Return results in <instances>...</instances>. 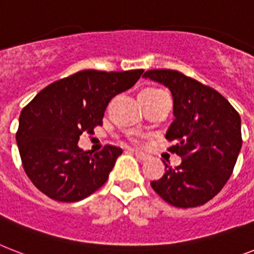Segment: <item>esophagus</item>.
<instances>
[{"mask_svg": "<svg viewBox=\"0 0 254 254\" xmlns=\"http://www.w3.org/2000/svg\"><path fill=\"white\" fill-rule=\"evenodd\" d=\"M133 154L135 155V158H137L139 162H143V160H146L148 158V155H146L145 152H141V151H133Z\"/></svg>", "mask_w": 254, "mask_h": 254, "instance_id": "1", "label": "esophagus"}]
</instances>
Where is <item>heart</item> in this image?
<instances>
[{
  "instance_id": "heart-1",
  "label": "heart",
  "mask_w": 254,
  "mask_h": 254,
  "mask_svg": "<svg viewBox=\"0 0 254 254\" xmlns=\"http://www.w3.org/2000/svg\"><path fill=\"white\" fill-rule=\"evenodd\" d=\"M158 90H159V88L150 87V88H145V90H142V91H158Z\"/></svg>"
}]
</instances>
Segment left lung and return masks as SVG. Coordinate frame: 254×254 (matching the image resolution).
Wrapping results in <instances>:
<instances>
[{
    "mask_svg": "<svg viewBox=\"0 0 254 254\" xmlns=\"http://www.w3.org/2000/svg\"><path fill=\"white\" fill-rule=\"evenodd\" d=\"M145 78L163 83L174 96L175 120L166 138L181 156L180 166H166L152 189L170 205L197 207L219 193L238 160L241 120L238 111L214 88L171 69L148 70Z\"/></svg>",
    "mask_w": 254,
    "mask_h": 254,
    "instance_id": "1",
    "label": "left lung"
}]
</instances>
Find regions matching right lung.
<instances>
[{
	"label": "right lung",
	"mask_w": 254,
	"mask_h": 254,
	"mask_svg": "<svg viewBox=\"0 0 254 254\" xmlns=\"http://www.w3.org/2000/svg\"><path fill=\"white\" fill-rule=\"evenodd\" d=\"M142 73L82 70L43 88L22 109L16 143L39 190L56 201L77 202L106 184L123 150L107 145L92 155L78 147L79 135L102 127L109 100L133 87Z\"/></svg>",
	"instance_id": "right-lung-1"
}]
</instances>
